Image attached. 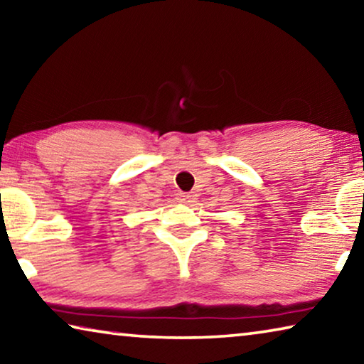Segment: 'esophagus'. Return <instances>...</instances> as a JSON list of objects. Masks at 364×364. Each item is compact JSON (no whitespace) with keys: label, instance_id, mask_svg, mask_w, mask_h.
<instances>
[{"label":"esophagus","instance_id":"obj_1","mask_svg":"<svg viewBox=\"0 0 364 364\" xmlns=\"http://www.w3.org/2000/svg\"><path fill=\"white\" fill-rule=\"evenodd\" d=\"M191 199H193V196L188 194V193H180L176 196V200L180 202V204H189Z\"/></svg>","mask_w":364,"mask_h":364}]
</instances>
